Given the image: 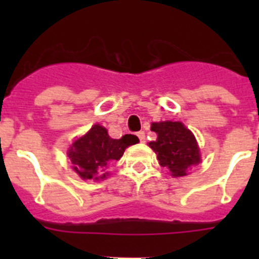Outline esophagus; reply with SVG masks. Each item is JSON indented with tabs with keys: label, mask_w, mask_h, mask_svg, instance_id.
Listing matches in <instances>:
<instances>
[{
	"label": "esophagus",
	"mask_w": 259,
	"mask_h": 259,
	"mask_svg": "<svg viewBox=\"0 0 259 259\" xmlns=\"http://www.w3.org/2000/svg\"><path fill=\"white\" fill-rule=\"evenodd\" d=\"M137 137H139V140H140L141 143H145V132L144 131L137 132Z\"/></svg>",
	"instance_id": "obj_1"
}]
</instances>
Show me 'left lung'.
<instances>
[{
	"mask_svg": "<svg viewBox=\"0 0 259 259\" xmlns=\"http://www.w3.org/2000/svg\"><path fill=\"white\" fill-rule=\"evenodd\" d=\"M152 131L158 135L149 146L157 154L162 167L170 168L172 176H185L200 163V152L194 136L180 122L153 123Z\"/></svg>",
	"mask_w": 259,
	"mask_h": 259,
	"instance_id": "1",
	"label": "left lung"
}]
</instances>
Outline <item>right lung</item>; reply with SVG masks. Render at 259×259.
I'll list each match as a JSON object with an SVG mask.
<instances>
[{
  "mask_svg": "<svg viewBox=\"0 0 259 259\" xmlns=\"http://www.w3.org/2000/svg\"><path fill=\"white\" fill-rule=\"evenodd\" d=\"M134 135H124L115 140L107 135L106 128L95 124L85 136L80 137L68 150V157L75 172L83 179H104L107 168L113 162L119 161L125 148L136 144Z\"/></svg>",
  "mask_w": 259,
  "mask_h": 259,
  "instance_id": "1",
  "label": "right lung"
}]
</instances>
